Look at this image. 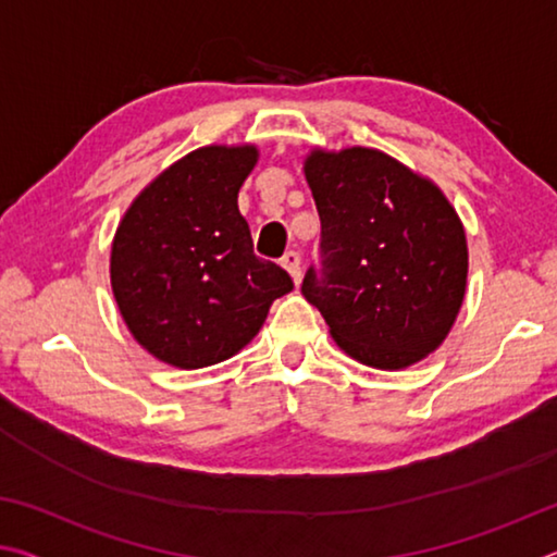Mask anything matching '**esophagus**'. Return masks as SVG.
I'll return each mask as SVG.
<instances>
[{"mask_svg": "<svg viewBox=\"0 0 557 557\" xmlns=\"http://www.w3.org/2000/svg\"><path fill=\"white\" fill-rule=\"evenodd\" d=\"M282 268L289 272V277L295 280V285H299V280H301V258H299V252L289 250L287 256L282 258Z\"/></svg>", "mask_w": 557, "mask_h": 557, "instance_id": "1", "label": "esophagus"}]
</instances>
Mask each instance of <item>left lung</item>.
<instances>
[{
	"label": "left lung",
	"mask_w": 557,
	"mask_h": 557,
	"mask_svg": "<svg viewBox=\"0 0 557 557\" xmlns=\"http://www.w3.org/2000/svg\"><path fill=\"white\" fill-rule=\"evenodd\" d=\"M322 270L301 295L354 361L403 371L437 351L467 295V233L432 178L373 147L309 149Z\"/></svg>",
	"instance_id": "1"
}]
</instances>
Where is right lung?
<instances>
[{
    "mask_svg": "<svg viewBox=\"0 0 557 557\" xmlns=\"http://www.w3.org/2000/svg\"><path fill=\"white\" fill-rule=\"evenodd\" d=\"M258 145H206L135 196L112 238L110 285L122 322L157 361L194 371L248 346L272 301L292 292L252 252L238 191Z\"/></svg>",
    "mask_w": 557,
    "mask_h": 557,
    "instance_id": "obj_1",
    "label": "right lung"
}]
</instances>
